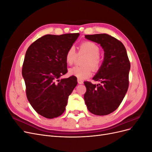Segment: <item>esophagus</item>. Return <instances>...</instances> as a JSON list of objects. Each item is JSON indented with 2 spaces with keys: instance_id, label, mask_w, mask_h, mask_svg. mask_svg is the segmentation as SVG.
<instances>
[{
  "instance_id": "esophagus-1",
  "label": "esophagus",
  "mask_w": 152,
  "mask_h": 152,
  "mask_svg": "<svg viewBox=\"0 0 152 152\" xmlns=\"http://www.w3.org/2000/svg\"><path fill=\"white\" fill-rule=\"evenodd\" d=\"M77 82H78V83H79V84H82L84 83L83 80H80V79H77Z\"/></svg>"
}]
</instances>
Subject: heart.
I'll list each match as a JSON object with an SVG mask.
<instances>
[{"instance_id":"heart-1","label":"heart","mask_w":152,"mask_h":152,"mask_svg":"<svg viewBox=\"0 0 152 152\" xmlns=\"http://www.w3.org/2000/svg\"><path fill=\"white\" fill-rule=\"evenodd\" d=\"M79 55L85 54L87 56L82 61V65L85 66H75L68 70L70 75L77 77L80 80L88 79L92 75L91 66L94 70H98L101 65L99 58L100 48L96 43L91 41H85L79 45ZM77 56L74 46H71L67 50L65 55V61L68 65H72L76 60Z\"/></svg>"}]
</instances>
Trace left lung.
<instances>
[{
	"instance_id": "1",
	"label": "left lung",
	"mask_w": 152,
	"mask_h": 152,
	"mask_svg": "<svg viewBox=\"0 0 152 152\" xmlns=\"http://www.w3.org/2000/svg\"><path fill=\"white\" fill-rule=\"evenodd\" d=\"M99 44L104 50V60L93 78L101 84L84 82V101L89 111L96 115H107L117 109L129 87L131 65L126 48L120 40L107 34L86 35Z\"/></svg>"
}]
</instances>
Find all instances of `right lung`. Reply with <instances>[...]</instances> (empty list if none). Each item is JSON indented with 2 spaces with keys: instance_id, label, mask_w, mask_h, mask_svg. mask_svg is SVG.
<instances>
[{
  "instance_id": "add662e5",
  "label": "right lung",
  "mask_w": 152,
  "mask_h": 152,
  "mask_svg": "<svg viewBox=\"0 0 152 152\" xmlns=\"http://www.w3.org/2000/svg\"><path fill=\"white\" fill-rule=\"evenodd\" d=\"M79 36V33L45 35L26 50L22 68L26 97L31 107L44 117L60 116L77 84L75 77L59 79L67 73L65 55Z\"/></svg>"
}]
</instances>
